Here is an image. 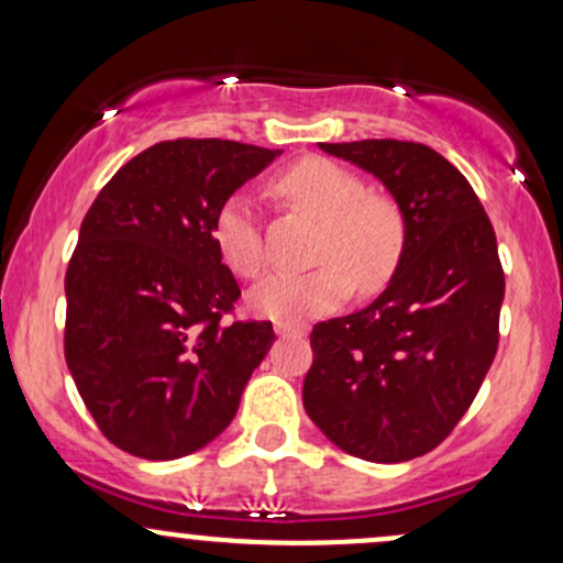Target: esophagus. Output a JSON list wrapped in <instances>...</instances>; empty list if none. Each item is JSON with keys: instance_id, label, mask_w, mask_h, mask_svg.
<instances>
[{"instance_id": "34e87169", "label": "esophagus", "mask_w": 563, "mask_h": 563, "mask_svg": "<svg viewBox=\"0 0 563 563\" xmlns=\"http://www.w3.org/2000/svg\"><path fill=\"white\" fill-rule=\"evenodd\" d=\"M275 333L283 335V339H303L307 331L299 325H288V322H275Z\"/></svg>"}]
</instances>
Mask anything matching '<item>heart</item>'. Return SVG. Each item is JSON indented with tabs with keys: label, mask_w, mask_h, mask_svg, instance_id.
I'll use <instances>...</instances> for the list:
<instances>
[{
	"label": "heart",
	"mask_w": 563,
	"mask_h": 563,
	"mask_svg": "<svg viewBox=\"0 0 563 563\" xmlns=\"http://www.w3.org/2000/svg\"><path fill=\"white\" fill-rule=\"evenodd\" d=\"M280 192L296 209L320 219L312 256L303 273H275L249 294L262 318L299 325L331 312L352 294L389 280L405 249V217L384 192L365 190L360 174L328 158H303L280 177ZM214 245L235 275L256 277L264 267V241L256 200L232 192L214 217Z\"/></svg>",
	"instance_id": "heart-1"
}]
</instances>
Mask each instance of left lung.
<instances>
[{"label": "left lung", "instance_id": "obj_1", "mask_svg": "<svg viewBox=\"0 0 563 563\" xmlns=\"http://www.w3.org/2000/svg\"><path fill=\"white\" fill-rule=\"evenodd\" d=\"M397 200L405 249L389 286L312 328L303 410L335 448L402 463L444 442L497 352L506 294L497 241L474 187L421 142H320Z\"/></svg>", "mask_w": 563, "mask_h": 563}]
</instances>
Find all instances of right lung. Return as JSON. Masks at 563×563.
Masks as SVG:
<instances>
[{"mask_svg":"<svg viewBox=\"0 0 563 563\" xmlns=\"http://www.w3.org/2000/svg\"><path fill=\"white\" fill-rule=\"evenodd\" d=\"M280 151L169 140L121 166L66 273V363L115 448L174 461L235 418L273 322H224L241 296L214 245L219 206Z\"/></svg>","mask_w":563,"mask_h":563,"instance_id":"add662e5","label":"right lung"}]
</instances>
